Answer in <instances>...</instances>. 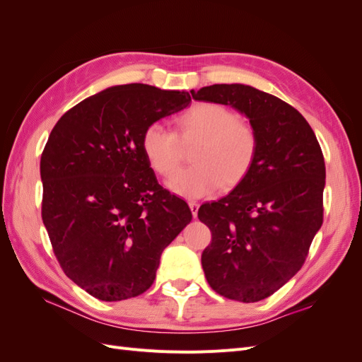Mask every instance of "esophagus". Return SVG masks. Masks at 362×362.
<instances>
[{
  "label": "esophagus",
  "mask_w": 362,
  "mask_h": 362,
  "mask_svg": "<svg viewBox=\"0 0 362 362\" xmlns=\"http://www.w3.org/2000/svg\"><path fill=\"white\" fill-rule=\"evenodd\" d=\"M189 206H190V210H192V214H193V217H198L199 204H198V202H189Z\"/></svg>",
  "instance_id": "esophagus-1"
}]
</instances>
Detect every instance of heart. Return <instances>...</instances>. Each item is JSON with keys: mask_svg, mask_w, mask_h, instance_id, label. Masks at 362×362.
<instances>
[{"mask_svg": "<svg viewBox=\"0 0 362 362\" xmlns=\"http://www.w3.org/2000/svg\"><path fill=\"white\" fill-rule=\"evenodd\" d=\"M178 136L160 124H149L140 146L149 166L170 177L182 160V147L192 149L190 168L177 172L168 187L189 199H199L218 187L229 190L243 182L254 168L258 152L257 131L228 107L199 103L177 119ZM182 143L180 144L179 141Z\"/></svg>", "mask_w": 362, "mask_h": 362, "instance_id": "obj_1", "label": "heart"}]
</instances>
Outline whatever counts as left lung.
Instances as JSON below:
<instances>
[{"instance_id":"obj_1","label":"left lung","mask_w":362,"mask_h":362,"mask_svg":"<svg viewBox=\"0 0 362 362\" xmlns=\"http://www.w3.org/2000/svg\"><path fill=\"white\" fill-rule=\"evenodd\" d=\"M192 96L231 105L257 131L258 152L246 180L201 205L198 217L211 231L201 258L210 287L233 300H262L300 270L323 223L320 145L294 107L252 86L213 84Z\"/></svg>"}]
</instances>
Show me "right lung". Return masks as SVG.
I'll return each mask as SVG.
<instances>
[{
	"mask_svg": "<svg viewBox=\"0 0 362 362\" xmlns=\"http://www.w3.org/2000/svg\"><path fill=\"white\" fill-rule=\"evenodd\" d=\"M189 92L124 84L86 98L52 128L40 158L42 221L63 272L93 298L145 293L192 221L141 152L145 128L184 110Z\"/></svg>",
	"mask_w": 362,
	"mask_h": 362,
	"instance_id": "obj_1",
	"label": "right lung"
}]
</instances>
